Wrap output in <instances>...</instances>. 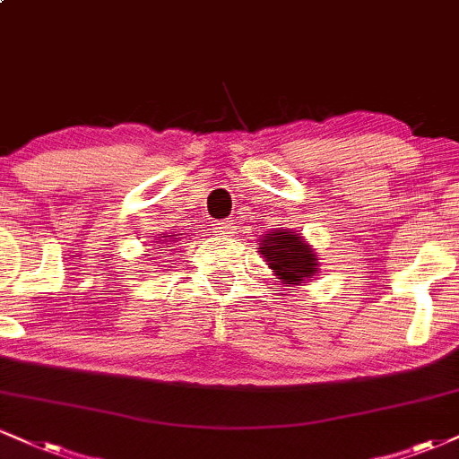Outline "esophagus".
<instances>
[{
	"label": "esophagus",
	"mask_w": 459,
	"mask_h": 459,
	"mask_svg": "<svg viewBox=\"0 0 459 459\" xmlns=\"http://www.w3.org/2000/svg\"><path fill=\"white\" fill-rule=\"evenodd\" d=\"M213 233L218 237H230L235 233V222L233 220H220L213 224Z\"/></svg>",
	"instance_id": "obj_1"
}]
</instances>
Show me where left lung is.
Here are the masks:
<instances>
[{
    "instance_id": "obj_1",
    "label": "left lung",
    "mask_w": 459,
    "mask_h": 459,
    "mask_svg": "<svg viewBox=\"0 0 459 459\" xmlns=\"http://www.w3.org/2000/svg\"><path fill=\"white\" fill-rule=\"evenodd\" d=\"M258 252L263 254L264 261L284 284L299 286L318 272V258L314 254V247L307 246L297 230L292 233L289 229H280L267 233Z\"/></svg>"
}]
</instances>
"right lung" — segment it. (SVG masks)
<instances>
[{
  "mask_svg": "<svg viewBox=\"0 0 459 459\" xmlns=\"http://www.w3.org/2000/svg\"><path fill=\"white\" fill-rule=\"evenodd\" d=\"M167 237H170V239H179V237H177V235H167ZM162 241H167V239H162Z\"/></svg>",
  "mask_w": 459,
  "mask_h": 459,
  "instance_id": "right-lung-1",
  "label": "right lung"
}]
</instances>
